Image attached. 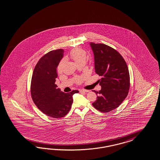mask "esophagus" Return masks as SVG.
<instances>
[{
  "label": "esophagus",
  "mask_w": 160,
  "mask_h": 160,
  "mask_svg": "<svg viewBox=\"0 0 160 160\" xmlns=\"http://www.w3.org/2000/svg\"><path fill=\"white\" fill-rule=\"evenodd\" d=\"M80 92H88V90H80Z\"/></svg>",
  "instance_id": "1"
}]
</instances>
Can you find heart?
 I'll return each instance as SVG.
<instances>
[{
  "instance_id": "b5f03b06",
  "label": "heart",
  "mask_w": 160,
  "mask_h": 160,
  "mask_svg": "<svg viewBox=\"0 0 160 160\" xmlns=\"http://www.w3.org/2000/svg\"><path fill=\"white\" fill-rule=\"evenodd\" d=\"M70 58L73 59V61L77 64L78 63H82L86 62L87 58V54L85 50L81 48H75L73 50L70 54ZM64 63V60H62L59 63L58 67V72H60L62 70V67ZM78 82H82V78H79L77 80Z\"/></svg>"
}]
</instances>
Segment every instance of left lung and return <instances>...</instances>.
I'll use <instances>...</instances> for the list:
<instances>
[{
	"label": "left lung",
	"instance_id": "left-lung-1",
	"mask_svg": "<svg viewBox=\"0 0 160 160\" xmlns=\"http://www.w3.org/2000/svg\"><path fill=\"white\" fill-rule=\"evenodd\" d=\"M94 60L95 72L102 78L98 82L102 89L96 92L92 104L102 112H111L124 100L130 88L127 65L121 54L106 44L90 43Z\"/></svg>",
	"mask_w": 160,
	"mask_h": 160
}]
</instances>
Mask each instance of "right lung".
Here are the masks:
<instances>
[{"mask_svg": "<svg viewBox=\"0 0 160 160\" xmlns=\"http://www.w3.org/2000/svg\"><path fill=\"white\" fill-rule=\"evenodd\" d=\"M63 49L53 50L39 60L34 68L31 82V95L36 106L53 118L65 116L73 103V96L78 90L64 93L57 88V67L63 58Z\"/></svg>", "mask_w": 160, "mask_h": 160, "instance_id": "right-lung-1", "label": "right lung"}]
</instances>
